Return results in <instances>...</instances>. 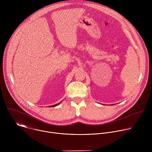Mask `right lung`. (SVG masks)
<instances>
[{
  "label": "right lung",
  "instance_id": "1",
  "mask_svg": "<svg viewBox=\"0 0 152 152\" xmlns=\"http://www.w3.org/2000/svg\"><path fill=\"white\" fill-rule=\"evenodd\" d=\"M59 103H58V104H55V105H52V106H50V107H55V106L58 105Z\"/></svg>",
  "mask_w": 152,
  "mask_h": 152
}]
</instances>
